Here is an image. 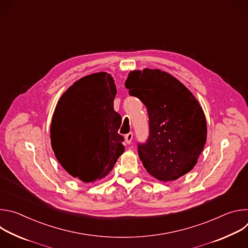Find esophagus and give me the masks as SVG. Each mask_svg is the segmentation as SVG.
<instances>
[{
    "label": "esophagus",
    "mask_w": 248,
    "mask_h": 248,
    "mask_svg": "<svg viewBox=\"0 0 248 248\" xmlns=\"http://www.w3.org/2000/svg\"><path fill=\"white\" fill-rule=\"evenodd\" d=\"M132 137H133V133H132V132H128L127 134H125L124 139H125V142H126L127 144H129V143L131 142Z\"/></svg>",
    "instance_id": "34e87169"
}]
</instances>
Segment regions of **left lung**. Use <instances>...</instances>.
<instances>
[{
  "mask_svg": "<svg viewBox=\"0 0 248 248\" xmlns=\"http://www.w3.org/2000/svg\"><path fill=\"white\" fill-rule=\"evenodd\" d=\"M147 108L149 136L138 143L146 170L161 182L181 178L196 165L207 138L204 112L180 81L160 69L133 70L124 83Z\"/></svg>",
  "mask_w": 248,
  "mask_h": 248,
  "instance_id": "1",
  "label": "left lung"
}]
</instances>
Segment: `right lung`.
Wrapping results in <instances>:
<instances>
[{
    "label": "right lung",
    "instance_id": "right-lung-1",
    "mask_svg": "<svg viewBox=\"0 0 248 248\" xmlns=\"http://www.w3.org/2000/svg\"><path fill=\"white\" fill-rule=\"evenodd\" d=\"M115 81L107 73L86 76L60 98L51 124V144L62 167L83 183L107 175L124 153L114 110Z\"/></svg>",
    "mask_w": 248,
    "mask_h": 248
}]
</instances>
